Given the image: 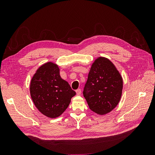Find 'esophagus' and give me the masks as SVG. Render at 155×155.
<instances>
[{"instance_id":"34e87169","label":"esophagus","mask_w":155,"mask_h":155,"mask_svg":"<svg viewBox=\"0 0 155 155\" xmlns=\"http://www.w3.org/2000/svg\"><path fill=\"white\" fill-rule=\"evenodd\" d=\"M81 89H79V88H78V89H77V90L76 91V94L78 95V96H79V95H80L81 94Z\"/></svg>"}]
</instances>
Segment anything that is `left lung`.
I'll list each match as a JSON object with an SVG mask.
<instances>
[{
	"instance_id": "1",
	"label": "left lung",
	"mask_w": 155,
	"mask_h": 155,
	"mask_svg": "<svg viewBox=\"0 0 155 155\" xmlns=\"http://www.w3.org/2000/svg\"><path fill=\"white\" fill-rule=\"evenodd\" d=\"M123 79L115 65L105 57H98L91 65L83 95L90 109L105 115L118 105Z\"/></svg>"
}]
</instances>
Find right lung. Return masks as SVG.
<instances>
[{"instance_id":"obj_1","label":"right lung","mask_w":155,"mask_h":155,"mask_svg":"<svg viewBox=\"0 0 155 155\" xmlns=\"http://www.w3.org/2000/svg\"><path fill=\"white\" fill-rule=\"evenodd\" d=\"M58 64L49 61L37 68L30 85L31 100L41 113L50 118L61 115L76 92L60 76Z\"/></svg>"}]
</instances>
